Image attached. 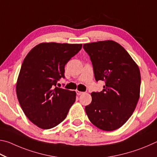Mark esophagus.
Masks as SVG:
<instances>
[{
    "label": "esophagus",
    "instance_id": "obj_1",
    "mask_svg": "<svg viewBox=\"0 0 157 157\" xmlns=\"http://www.w3.org/2000/svg\"><path fill=\"white\" fill-rule=\"evenodd\" d=\"M83 92H80V91H78V90H76V94L77 95H81V94H83Z\"/></svg>",
    "mask_w": 157,
    "mask_h": 157
}]
</instances>
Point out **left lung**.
<instances>
[{
	"instance_id": "8db88e82",
	"label": "left lung",
	"mask_w": 157,
	"mask_h": 157,
	"mask_svg": "<svg viewBox=\"0 0 157 157\" xmlns=\"http://www.w3.org/2000/svg\"><path fill=\"white\" fill-rule=\"evenodd\" d=\"M90 56L97 81H105L100 92H93L86 106L90 121L98 128L113 131L121 127L135 109L140 95L138 65L123 47L113 40L83 45Z\"/></svg>"
}]
</instances>
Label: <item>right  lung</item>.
<instances>
[{
  "label": "right lung",
  "instance_id": "right-lung-1",
  "mask_svg": "<svg viewBox=\"0 0 157 157\" xmlns=\"http://www.w3.org/2000/svg\"><path fill=\"white\" fill-rule=\"evenodd\" d=\"M82 44L43 43L25 58L16 83V94L25 114L38 128H54L67 117L76 92L56 87L65 78V65Z\"/></svg>",
  "mask_w": 157,
  "mask_h": 157
}]
</instances>
